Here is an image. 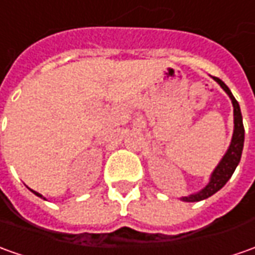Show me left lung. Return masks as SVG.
Wrapping results in <instances>:
<instances>
[{
  "label": "left lung",
  "instance_id": "1",
  "mask_svg": "<svg viewBox=\"0 0 255 255\" xmlns=\"http://www.w3.org/2000/svg\"><path fill=\"white\" fill-rule=\"evenodd\" d=\"M214 79L221 85L223 91L228 93V96L232 100L233 105V117H235V129H233V136H232V142H230L229 148L226 150L225 156L222 157V160L219 162V164L215 167L214 173L211 174L209 183L204 187L201 191L195 194H191L188 197H183L181 200L186 202H197V201H202L214 195L215 193H218L222 188L229 178L232 177V174L236 170L237 164L240 162L242 157V152H243L244 145V127H243V117H242V112H240V106L237 103V100L235 96L232 95L230 89L226 86V84L221 81L219 78L214 77Z\"/></svg>",
  "mask_w": 255,
  "mask_h": 255
}]
</instances>
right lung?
Masks as SVG:
<instances>
[{
	"mask_svg": "<svg viewBox=\"0 0 255 255\" xmlns=\"http://www.w3.org/2000/svg\"><path fill=\"white\" fill-rule=\"evenodd\" d=\"M30 191H32L33 194H36V195H37V197H40V198H43V200H46V198H44V197H43V195H41V194L36 193V191H33V190H30Z\"/></svg>",
	"mask_w": 255,
	"mask_h": 255,
	"instance_id": "obj_1",
	"label": "right lung"
}]
</instances>
